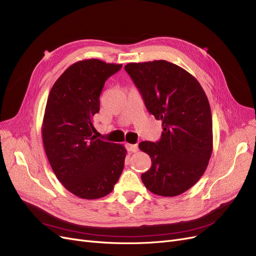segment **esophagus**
<instances>
[{"instance_id": "obj_1", "label": "esophagus", "mask_w": 256, "mask_h": 256, "mask_svg": "<svg viewBox=\"0 0 256 256\" xmlns=\"http://www.w3.org/2000/svg\"><path fill=\"white\" fill-rule=\"evenodd\" d=\"M127 150L131 152H136L138 150V147L136 144H127Z\"/></svg>"}]
</instances>
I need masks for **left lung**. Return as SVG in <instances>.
I'll list each match as a JSON object with an SVG mask.
<instances>
[{"mask_svg":"<svg viewBox=\"0 0 256 256\" xmlns=\"http://www.w3.org/2000/svg\"><path fill=\"white\" fill-rule=\"evenodd\" d=\"M125 70L142 94L146 109L162 122L159 142H141L152 166L142 174L146 189L176 196L194 186L212 152V118L208 98L198 81L168 60L129 63Z\"/></svg>","mask_w":256,"mask_h":256,"instance_id":"left-lung-1","label":"left lung"}]
</instances>
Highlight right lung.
Masks as SVG:
<instances>
[{
  "mask_svg": "<svg viewBox=\"0 0 256 256\" xmlns=\"http://www.w3.org/2000/svg\"><path fill=\"white\" fill-rule=\"evenodd\" d=\"M122 66L97 58L76 62L60 76L48 96L42 126L44 152L58 180L81 198L108 196L122 172L125 147L92 134L104 82Z\"/></svg>",
  "mask_w": 256,
  "mask_h": 256,
  "instance_id": "right-lung-1",
  "label": "right lung"
}]
</instances>
